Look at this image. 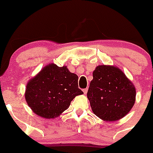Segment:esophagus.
Masks as SVG:
<instances>
[{
	"label": "esophagus",
	"instance_id": "34e87169",
	"mask_svg": "<svg viewBox=\"0 0 153 153\" xmlns=\"http://www.w3.org/2000/svg\"><path fill=\"white\" fill-rule=\"evenodd\" d=\"M87 90H88L87 88H86V89H83V92H84V93L85 94V95L86 94V92H87Z\"/></svg>",
	"mask_w": 153,
	"mask_h": 153
}]
</instances>
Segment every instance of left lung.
Instances as JSON below:
<instances>
[{
    "label": "left lung",
    "instance_id": "left-lung-1",
    "mask_svg": "<svg viewBox=\"0 0 153 153\" xmlns=\"http://www.w3.org/2000/svg\"><path fill=\"white\" fill-rule=\"evenodd\" d=\"M87 92L92 112L106 121H115L130 111L136 91L119 68L100 65L94 70Z\"/></svg>",
    "mask_w": 153,
    "mask_h": 153
}]
</instances>
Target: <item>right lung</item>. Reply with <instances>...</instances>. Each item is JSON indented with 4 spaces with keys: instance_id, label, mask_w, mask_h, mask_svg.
<instances>
[{
    "instance_id": "add662e5",
    "label": "right lung",
    "mask_w": 153,
    "mask_h": 153,
    "mask_svg": "<svg viewBox=\"0 0 153 153\" xmlns=\"http://www.w3.org/2000/svg\"><path fill=\"white\" fill-rule=\"evenodd\" d=\"M78 75L66 66L48 64L29 80L26 101L36 115L47 119L56 118L68 109L75 96L84 93L78 88Z\"/></svg>"
}]
</instances>
